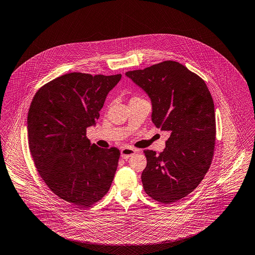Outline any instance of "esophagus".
I'll return each instance as SVG.
<instances>
[{
	"instance_id": "34e87169",
	"label": "esophagus",
	"mask_w": 255,
	"mask_h": 255,
	"mask_svg": "<svg viewBox=\"0 0 255 255\" xmlns=\"http://www.w3.org/2000/svg\"><path fill=\"white\" fill-rule=\"evenodd\" d=\"M136 153V150L133 149V148H130V147H125L121 150V157L124 159V160H127L128 158H130L131 156H133L134 154Z\"/></svg>"
}]
</instances>
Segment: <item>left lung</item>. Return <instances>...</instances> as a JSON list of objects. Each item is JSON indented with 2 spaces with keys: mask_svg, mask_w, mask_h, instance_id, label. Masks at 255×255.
Masks as SVG:
<instances>
[{
  "mask_svg": "<svg viewBox=\"0 0 255 255\" xmlns=\"http://www.w3.org/2000/svg\"><path fill=\"white\" fill-rule=\"evenodd\" d=\"M126 76L149 96L152 122L169 134L161 154L145 151L143 188L158 202H177L198 187L211 163L216 132L211 94L203 79L175 61Z\"/></svg>",
  "mask_w": 255,
  "mask_h": 255,
  "instance_id": "left-lung-1",
  "label": "left lung"
}]
</instances>
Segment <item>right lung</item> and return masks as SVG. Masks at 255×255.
<instances>
[{
    "label": "right lung",
    "instance_id": "add662e5",
    "mask_svg": "<svg viewBox=\"0 0 255 255\" xmlns=\"http://www.w3.org/2000/svg\"><path fill=\"white\" fill-rule=\"evenodd\" d=\"M121 78L69 73L42 87L30 105L28 143L36 168L56 196L78 208L101 200L116 173L120 150L99 148L86 133Z\"/></svg>",
    "mask_w": 255,
    "mask_h": 255
}]
</instances>
